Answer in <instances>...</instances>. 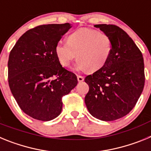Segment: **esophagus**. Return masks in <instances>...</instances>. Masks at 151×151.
I'll return each mask as SVG.
<instances>
[{"mask_svg":"<svg viewBox=\"0 0 151 151\" xmlns=\"http://www.w3.org/2000/svg\"><path fill=\"white\" fill-rule=\"evenodd\" d=\"M77 79H78V82H82L84 81V77L82 76H77Z\"/></svg>","mask_w":151,"mask_h":151,"instance_id":"1","label":"esophagus"}]
</instances>
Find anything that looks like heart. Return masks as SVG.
<instances>
[{"mask_svg":"<svg viewBox=\"0 0 151 151\" xmlns=\"http://www.w3.org/2000/svg\"><path fill=\"white\" fill-rule=\"evenodd\" d=\"M67 42L59 41L54 48L61 66L68 67L77 57L75 69L94 73L107 63L113 50V41L107 34L91 29H79L67 36Z\"/></svg>","mask_w":151,"mask_h":151,"instance_id":"1","label":"heart"}]
</instances>
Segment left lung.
<instances>
[{"label":"left lung","instance_id":"left-lung-1","mask_svg":"<svg viewBox=\"0 0 151 151\" xmlns=\"http://www.w3.org/2000/svg\"><path fill=\"white\" fill-rule=\"evenodd\" d=\"M111 38L113 50L107 63L85 77L89 91L85 102L89 113L103 121H113L132 110L145 86L141 50L129 35L115 25H94Z\"/></svg>","mask_w":151,"mask_h":151}]
</instances>
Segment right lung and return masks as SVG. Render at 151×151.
<instances>
[{"mask_svg": "<svg viewBox=\"0 0 151 151\" xmlns=\"http://www.w3.org/2000/svg\"><path fill=\"white\" fill-rule=\"evenodd\" d=\"M71 24L41 25L24 33L9 56L8 82L19 106L33 119L50 121L62 111L63 96L78 83L57 60L55 46Z\"/></svg>", "mask_w": 151, "mask_h": 151, "instance_id": "obj_1", "label": "right lung"}]
</instances>
